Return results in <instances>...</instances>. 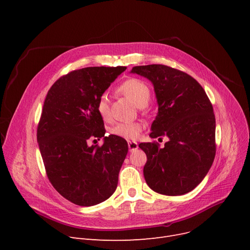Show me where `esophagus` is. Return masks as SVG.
Listing matches in <instances>:
<instances>
[{"label":"esophagus","mask_w":250,"mask_h":250,"mask_svg":"<svg viewBox=\"0 0 250 250\" xmlns=\"http://www.w3.org/2000/svg\"><path fill=\"white\" fill-rule=\"evenodd\" d=\"M139 148L138 144L136 142H128V149H129V152H133L135 150H137Z\"/></svg>","instance_id":"esophagus-1"}]
</instances>
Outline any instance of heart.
Listing matches in <instances>:
<instances>
[{"label":"heart","instance_id":"1","mask_svg":"<svg viewBox=\"0 0 250 250\" xmlns=\"http://www.w3.org/2000/svg\"><path fill=\"white\" fill-rule=\"evenodd\" d=\"M118 92L132 101L137 107H145L150 100L149 87L139 79H128L118 86ZM97 111L104 120L109 117V100L106 94L100 96L97 102ZM140 123H121L111 128V134L125 140H136L142 132Z\"/></svg>","mask_w":250,"mask_h":250}]
</instances>
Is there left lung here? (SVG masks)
Listing matches in <instances>:
<instances>
[{
	"mask_svg": "<svg viewBox=\"0 0 250 250\" xmlns=\"http://www.w3.org/2000/svg\"><path fill=\"white\" fill-rule=\"evenodd\" d=\"M153 84L158 113L150 137H167L164 148L141 143L146 153L144 177L154 191L181 195L198 187L211 168L215 154L213 106L199 82L164 64L138 65L130 71Z\"/></svg>",
	"mask_w": 250,
	"mask_h": 250,
	"instance_id": "8db88e82",
	"label": "left lung"
}]
</instances>
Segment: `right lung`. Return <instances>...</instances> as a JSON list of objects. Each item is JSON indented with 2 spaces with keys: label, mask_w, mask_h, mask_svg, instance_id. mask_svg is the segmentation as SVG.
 Instances as JSON below:
<instances>
[{
  "label": "right lung",
  "mask_w": 250,
  "mask_h": 250,
  "mask_svg": "<svg viewBox=\"0 0 250 250\" xmlns=\"http://www.w3.org/2000/svg\"><path fill=\"white\" fill-rule=\"evenodd\" d=\"M125 70L89 67L73 71L60 78L45 97L37 127L39 150L52 187L78 206L98 205L116 189L128 146L121 137H104L97 102ZM94 137L104 138L101 147L87 145Z\"/></svg>",
  "instance_id": "1"
}]
</instances>
